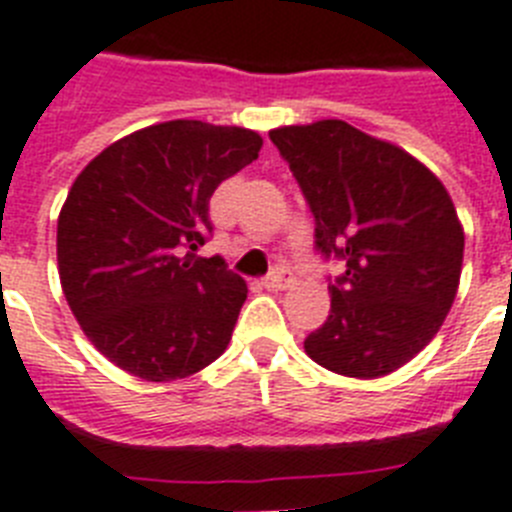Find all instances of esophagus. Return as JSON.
<instances>
[{
    "label": "esophagus",
    "instance_id": "obj_1",
    "mask_svg": "<svg viewBox=\"0 0 512 512\" xmlns=\"http://www.w3.org/2000/svg\"><path fill=\"white\" fill-rule=\"evenodd\" d=\"M265 289L270 291H283V289H289L291 286V273L286 268H276L273 273H270L268 278L263 281Z\"/></svg>",
    "mask_w": 512,
    "mask_h": 512
}]
</instances>
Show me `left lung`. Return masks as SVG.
Instances as JSON below:
<instances>
[{
  "instance_id": "left-lung-1",
  "label": "left lung",
  "mask_w": 512,
  "mask_h": 512,
  "mask_svg": "<svg viewBox=\"0 0 512 512\" xmlns=\"http://www.w3.org/2000/svg\"><path fill=\"white\" fill-rule=\"evenodd\" d=\"M315 216V244L346 263L304 351L375 380L411 362L453 307L463 226L448 190L403 148L341 119L270 130Z\"/></svg>"
}]
</instances>
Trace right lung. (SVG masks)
<instances>
[{
  "label": "right lung",
  "mask_w": 512,
  "mask_h": 512,
  "mask_svg": "<svg viewBox=\"0 0 512 512\" xmlns=\"http://www.w3.org/2000/svg\"><path fill=\"white\" fill-rule=\"evenodd\" d=\"M260 148L244 127L174 119L111 143L77 174L57 221L59 281L119 369L171 382L226 351L247 283L195 249L213 231L210 195Z\"/></svg>",
  "instance_id": "1"
}]
</instances>
